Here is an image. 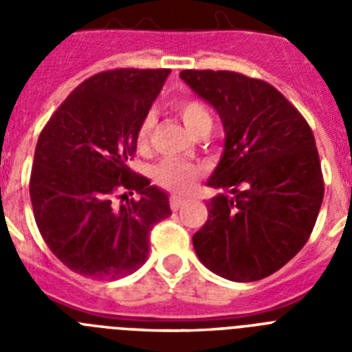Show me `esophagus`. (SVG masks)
Listing matches in <instances>:
<instances>
[{
  "instance_id": "esophagus-1",
  "label": "esophagus",
  "mask_w": 352,
  "mask_h": 352,
  "mask_svg": "<svg viewBox=\"0 0 352 352\" xmlns=\"http://www.w3.org/2000/svg\"><path fill=\"white\" fill-rule=\"evenodd\" d=\"M185 203H186V199L182 197V195H170L169 199V204L174 211H178Z\"/></svg>"
}]
</instances>
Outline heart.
<instances>
[{"mask_svg":"<svg viewBox=\"0 0 352 352\" xmlns=\"http://www.w3.org/2000/svg\"><path fill=\"white\" fill-rule=\"evenodd\" d=\"M176 111L182 116L183 123L190 132H199L204 126L211 129V114L210 109L197 98H183L176 102ZM153 116H146L139 126L138 141L139 144H146L153 130ZM199 176V167L188 162L178 160V158H166L153 167V178L160 186L167 190H188Z\"/></svg>","mask_w":352,"mask_h":352,"instance_id":"obj_1","label":"heart"}]
</instances>
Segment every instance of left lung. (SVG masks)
<instances>
[{
  "label": "left lung",
  "mask_w": 352,
  "mask_h": 352,
  "mask_svg": "<svg viewBox=\"0 0 352 352\" xmlns=\"http://www.w3.org/2000/svg\"><path fill=\"white\" fill-rule=\"evenodd\" d=\"M192 91L222 120L226 142L208 185L219 194L194 234L210 272L256 282L287 264L309 241L324 182L316 139L291 102L272 84L229 70H183Z\"/></svg>",
  "instance_id": "obj_1"
}]
</instances>
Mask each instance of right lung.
<instances>
[{"label":"right lung","instance_id":"1","mask_svg":"<svg viewBox=\"0 0 352 352\" xmlns=\"http://www.w3.org/2000/svg\"><path fill=\"white\" fill-rule=\"evenodd\" d=\"M169 74V68L95 74L40 132L31 206L43 241L72 272L98 280L132 275L148 259L155 223L170 214L169 195L129 167L139 126ZM126 191L140 197L129 199Z\"/></svg>","mask_w":352,"mask_h":352}]
</instances>
